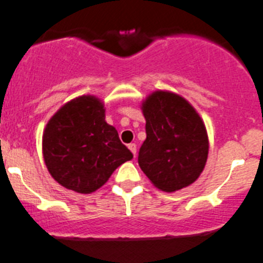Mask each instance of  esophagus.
<instances>
[{"label":"esophagus","instance_id":"obj_1","mask_svg":"<svg viewBox=\"0 0 263 263\" xmlns=\"http://www.w3.org/2000/svg\"><path fill=\"white\" fill-rule=\"evenodd\" d=\"M128 148L132 151V153L135 157V155H137V144H135V143H130V144L128 145Z\"/></svg>","mask_w":263,"mask_h":263}]
</instances>
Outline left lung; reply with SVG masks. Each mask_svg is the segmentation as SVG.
Returning <instances> with one entry per match:
<instances>
[{"label":"left lung","mask_w":263,"mask_h":263,"mask_svg":"<svg viewBox=\"0 0 263 263\" xmlns=\"http://www.w3.org/2000/svg\"><path fill=\"white\" fill-rule=\"evenodd\" d=\"M147 138L138 163L156 188L176 192L193 184L209 157V135L196 108L181 96L156 90L142 102Z\"/></svg>","instance_id":"left-lung-1"}]
</instances>
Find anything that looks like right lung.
<instances>
[{"mask_svg":"<svg viewBox=\"0 0 263 263\" xmlns=\"http://www.w3.org/2000/svg\"><path fill=\"white\" fill-rule=\"evenodd\" d=\"M43 158L52 178L66 189L89 194L133 158L118 130L105 120V105L96 96L65 103L47 123Z\"/></svg>","mask_w":263,"mask_h":263,"instance_id":"obj_1","label":"right lung"}]
</instances>
